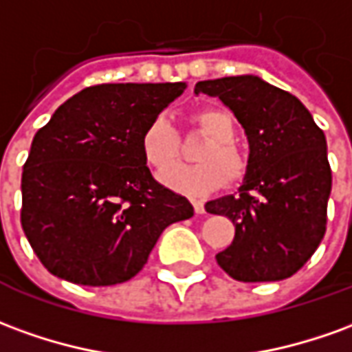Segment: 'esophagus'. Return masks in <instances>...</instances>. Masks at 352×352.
I'll list each match as a JSON object with an SVG mask.
<instances>
[{
	"mask_svg": "<svg viewBox=\"0 0 352 352\" xmlns=\"http://www.w3.org/2000/svg\"><path fill=\"white\" fill-rule=\"evenodd\" d=\"M192 206H194V211L196 213H206V208H204V201L201 200H192Z\"/></svg>",
	"mask_w": 352,
	"mask_h": 352,
	"instance_id": "obj_1",
	"label": "esophagus"
}]
</instances>
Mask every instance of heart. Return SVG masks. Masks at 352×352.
I'll list each match as a JSON object with an SVG mask.
<instances>
[{"instance_id": "b5f03b06", "label": "heart", "mask_w": 352, "mask_h": 352, "mask_svg": "<svg viewBox=\"0 0 352 352\" xmlns=\"http://www.w3.org/2000/svg\"><path fill=\"white\" fill-rule=\"evenodd\" d=\"M194 122L201 133L208 135L198 152L194 166H175L162 175V183L168 188L190 198L208 196L223 186L225 177L230 183L240 181L245 173L248 162L236 146L232 116L221 108H204ZM141 154L144 162L156 171L168 169L179 156V135L164 114L154 116L141 135Z\"/></svg>"}]
</instances>
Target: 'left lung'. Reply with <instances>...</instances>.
Listing matches in <instances>:
<instances>
[{"label":"left lung","mask_w":352,"mask_h":352,"mask_svg":"<svg viewBox=\"0 0 352 352\" xmlns=\"http://www.w3.org/2000/svg\"><path fill=\"white\" fill-rule=\"evenodd\" d=\"M194 93L217 97L242 124L250 158L236 196L206 204L234 223V240L215 255L240 282L289 278L320 245L331 192L326 137L292 93L257 76L198 82Z\"/></svg>","instance_id":"1"}]
</instances>
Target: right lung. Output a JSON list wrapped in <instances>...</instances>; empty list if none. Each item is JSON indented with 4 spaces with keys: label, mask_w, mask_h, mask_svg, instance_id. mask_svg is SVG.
<instances>
[{
    "label": "right lung",
    "mask_w": 352,
    "mask_h": 352,
    "mask_svg": "<svg viewBox=\"0 0 352 352\" xmlns=\"http://www.w3.org/2000/svg\"><path fill=\"white\" fill-rule=\"evenodd\" d=\"M186 83H102L56 108L22 169V230L41 265L82 286H114L144 267L164 228L194 215L152 177L146 124Z\"/></svg>",
    "instance_id": "obj_1"
}]
</instances>
